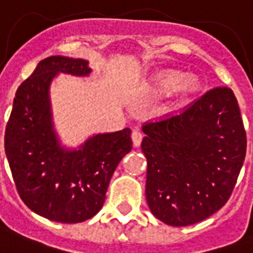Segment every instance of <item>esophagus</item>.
I'll list each match as a JSON object with an SVG mask.
<instances>
[{
  "label": "esophagus",
  "mask_w": 253,
  "mask_h": 253,
  "mask_svg": "<svg viewBox=\"0 0 253 253\" xmlns=\"http://www.w3.org/2000/svg\"><path fill=\"white\" fill-rule=\"evenodd\" d=\"M131 139H132V143H134L135 147L140 146V143H142V139H143V132L139 130L138 127L132 130V134H131Z\"/></svg>",
  "instance_id": "1"
}]
</instances>
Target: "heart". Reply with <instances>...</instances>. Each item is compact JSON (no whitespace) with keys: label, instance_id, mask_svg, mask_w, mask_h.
I'll list each match as a JSON object with an SVG mask.
<instances>
[{"label":"heart","instance_id":"heart-1","mask_svg":"<svg viewBox=\"0 0 253 253\" xmlns=\"http://www.w3.org/2000/svg\"><path fill=\"white\" fill-rule=\"evenodd\" d=\"M181 77L177 76V75H168V76L162 77L159 80V87L162 89L163 91H167V93H170V91H174L177 87L181 85ZM197 87V80L196 79H188L186 81L182 83V89L185 91H193Z\"/></svg>","mask_w":253,"mask_h":253}]
</instances>
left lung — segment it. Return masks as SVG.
<instances>
[{"label":"left lung","mask_w":253,"mask_h":253,"mask_svg":"<svg viewBox=\"0 0 253 253\" xmlns=\"http://www.w3.org/2000/svg\"><path fill=\"white\" fill-rule=\"evenodd\" d=\"M148 208L169 226H189L231 196L247 150L234 91L216 86L176 114L142 126Z\"/></svg>","instance_id":"8db88e82"}]
</instances>
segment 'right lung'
Instances as JSON below:
<instances>
[{
	"label": "right lung",
	"instance_id": "1",
	"mask_svg": "<svg viewBox=\"0 0 253 253\" xmlns=\"http://www.w3.org/2000/svg\"><path fill=\"white\" fill-rule=\"evenodd\" d=\"M59 72L90 73L87 61L42 60L15 93L5 131V152L15 188L29 209L49 220L80 223L102 209L110 178L132 148L130 128L98 134L80 150L60 147L52 128L48 89Z\"/></svg>",
	"mask_w": 253,
	"mask_h": 253
}]
</instances>
